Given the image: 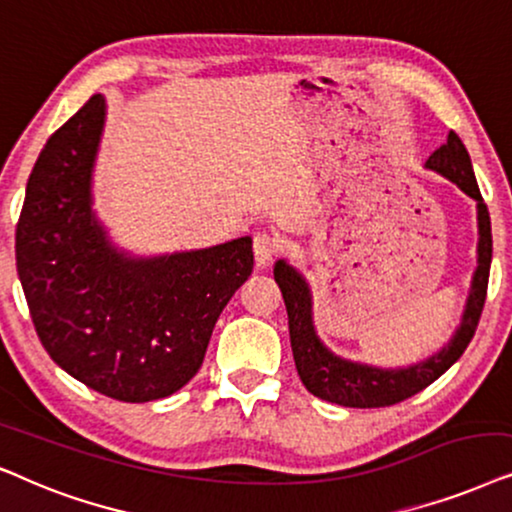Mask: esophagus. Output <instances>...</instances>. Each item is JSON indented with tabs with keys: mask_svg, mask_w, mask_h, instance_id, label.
<instances>
[{
	"mask_svg": "<svg viewBox=\"0 0 512 512\" xmlns=\"http://www.w3.org/2000/svg\"><path fill=\"white\" fill-rule=\"evenodd\" d=\"M252 252H255V264L257 267H267L278 252V241L271 234H255L252 238Z\"/></svg>",
	"mask_w": 512,
	"mask_h": 512,
	"instance_id": "obj_1",
	"label": "esophagus"
}]
</instances>
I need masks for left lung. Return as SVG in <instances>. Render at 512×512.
I'll list each match as a JSON object with an SVG mask.
<instances>
[{"label":"left lung","instance_id":"8db88e82","mask_svg":"<svg viewBox=\"0 0 512 512\" xmlns=\"http://www.w3.org/2000/svg\"><path fill=\"white\" fill-rule=\"evenodd\" d=\"M424 168L454 182L468 199L475 201V208H478V267L473 271L461 323L456 325L449 342L442 344L433 356L403 367H379L337 356L335 351L327 349L316 332L309 281L288 260H278L274 264V278L278 288H281L285 309H288L290 344L297 374L306 391L320 400L365 410V407H388L405 398H412L414 393L424 391L428 384L442 377L461 358V353L466 351V346L475 335V327H478L487 297L489 267H492L489 210L480 196L473 163H470L466 147H463L456 133H449L445 145L428 156Z\"/></svg>","mask_w":512,"mask_h":512}]
</instances>
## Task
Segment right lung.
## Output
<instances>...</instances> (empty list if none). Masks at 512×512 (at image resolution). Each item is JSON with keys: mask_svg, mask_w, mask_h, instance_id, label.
<instances>
[{"mask_svg": "<svg viewBox=\"0 0 512 512\" xmlns=\"http://www.w3.org/2000/svg\"><path fill=\"white\" fill-rule=\"evenodd\" d=\"M107 102L95 93L34 163L16 267L44 349L67 374L124 403L180 391L199 372L231 295L252 274V238L133 255L93 208Z\"/></svg>", "mask_w": 512, "mask_h": 512, "instance_id": "obj_1", "label": "right lung"}]
</instances>
